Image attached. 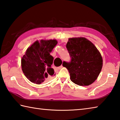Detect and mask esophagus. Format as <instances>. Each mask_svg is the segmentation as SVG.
I'll use <instances>...</instances> for the list:
<instances>
[{
  "mask_svg": "<svg viewBox=\"0 0 120 120\" xmlns=\"http://www.w3.org/2000/svg\"><path fill=\"white\" fill-rule=\"evenodd\" d=\"M62 67H63V66H62V65H61V66H60V67H59L58 68V69H61Z\"/></svg>",
  "mask_w": 120,
  "mask_h": 120,
  "instance_id": "1",
  "label": "esophagus"
}]
</instances>
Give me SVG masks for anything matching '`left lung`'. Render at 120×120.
I'll return each instance as SVG.
<instances>
[{
	"instance_id": "8db88e82",
	"label": "left lung",
	"mask_w": 120,
	"mask_h": 120,
	"mask_svg": "<svg viewBox=\"0 0 120 120\" xmlns=\"http://www.w3.org/2000/svg\"><path fill=\"white\" fill-rule=\"evenodd\" d=\"M71 60L62 66L68 70L70 79L79 86H89L97 79L103 60L96 47L83 37L69 38L66 45Z\"/></svg>"
}]
</instances>
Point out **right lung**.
<instances>
[{
    "instance_id": "add662e5",
    "label": "right lung",
    "mask_w": 120,
    "mask_h": 120,
    "mask_svg": "<svg viewBox=\"0 0 120 120\" xmlns=\"http://www.w3.org/2000/svg\"><path fill=\"white\" fill-rule=\"evenodd\" d=\"M58 42L56 40L36 41L28 48L21 59L23 73L30 81L39 84L55 75L51 68V52Z\"/></svg>"
}]
</instances>
